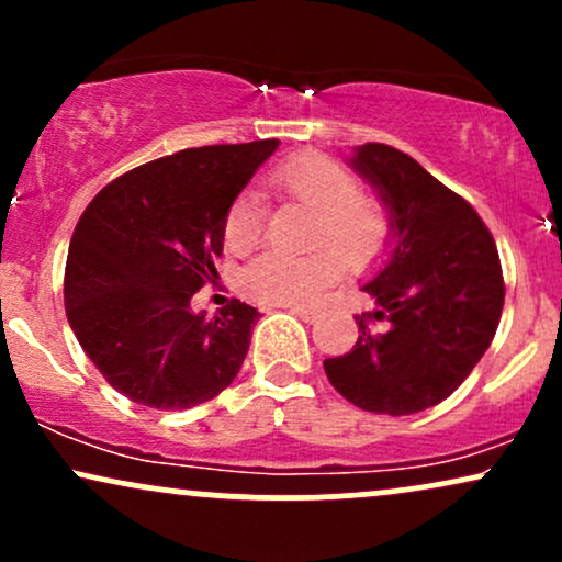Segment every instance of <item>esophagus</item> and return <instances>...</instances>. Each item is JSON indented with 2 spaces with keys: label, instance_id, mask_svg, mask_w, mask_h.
Listing matches in <instances>:
<instances>
[{
  "label": "esophagus",
  "instance_id": "34e87169",
  "mask_svg": "<svg viewBox=\"0 0 562 562\" xmlns=\"http://www.w3.org/2000/svg\"><path fill=\"white\" fill-rule=\"evenodd\" d=\"M290 312H293L295 317H301L303 322H317L319 319V308H312V306H293Z\"/></svg>",
  "mask_w": 562,
  "mask_h": 562
}]
</instances>
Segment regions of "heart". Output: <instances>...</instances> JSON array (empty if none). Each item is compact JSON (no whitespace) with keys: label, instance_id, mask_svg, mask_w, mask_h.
Masks as SVG:
<instances>
[{"label":"heart","instance_id":"b5f03b06","mask_svg":"<svg viewBox=\"0 0 562 562\" xmlns=\"http://www.w3.org/2000/svg\"><path fill=\"white\" fill-rule=\"evenodd\" d=\"M269 182L282 195L299 200L314 211V254H263L240 274L245 299L263 306H303L333 285L340 261L348 269H364L389 245L391 222L375 198L364 195L357 173L325 153H299L282 160ZM263 229L261 203L254 192H240L224 216V243L232 250H248ZM341 259L338 260L337 256Z\"/></svg>","mask_w":562,"mask_h":562}]
</instances>
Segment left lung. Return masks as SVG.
I'll return each mask as SVG.
<instances>
[{"label": "left lung", "instance_id": "left-lung-1", "mask_svg": "<svg viewBox=\"0 0 562 562\" xmlns=\"http://www.w3.org/2000/svg\"><path fill=\"white\" fill-rule=\"evenodd\" d=\"M348 164L389 211L385 261L362 288L386 330L357 317L359 340L325 372L359 409L415 415L460 389L492 346L505 306L499 254L473 205L406 153L367 142Z\"/></svg>", "mask_w": 562, "mask_h": 562}]
</instances>
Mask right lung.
<instances>
[{
	"label": "right lung",
	"mask_w": 562,
	"mask_h": 562,
	"mask_svg": "<svg viewBox=\"0 0 562 562\" xmlns=\"http://www.w3.org/2000/svg\"><path fill=\"white\" fill-rule=\"evenodd\" d=\"M280 139L179 150L124 173L87 205L66 261V314L102 378L153 409H190L240 372L259 312L190 301L214 280L224 216Z\"/></svg>",
	"instance_id": "obj_1"
}]
</instances>
